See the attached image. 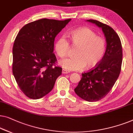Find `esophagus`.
Instances as JSON below:
<instances>
[{
	"label": "esophagus",
	"mask_w": 133,
	"mask_h": 133,
	"mask_svg": "<svg viewBox=\"0 0 133 133\" xmlns=\"http://www.w3.org/2000/svg\"><path fill=\"white\" fill-rule=\"evenodd\" d=\"M69 72H69V71L66 70V69H63V70H62V73H63V74H69Z\"/></svg>",
	"instance_id": "esophagus-1"
}]
</instances>
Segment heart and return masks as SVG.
<instances>
[{"label": "heart", "mask_w": 133, "mask_h": 133, "mask_svg": "<svg viewBox=\"0 0 133 133\" xmlns=\"http://www.w3.org/2000/svg\"><path fill=\"white\" fill-rule=\"evenodd\" d=\"M73 45L78 48L74 52L75 57L66 58L59 61V64L67 70H80L86 66L95 67L100 62L105 54L106 43L103 38L87 28L75 30L70 35ZM55 50L61 58L66 57L69 50V42L63 35L57 41Z\"/></svg>", "instance_id": "obj_1"}]
</instances>
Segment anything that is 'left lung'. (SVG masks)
I'll list each match as a JSON object with an SVG mask.
<instances>
[{"label":"left lung","instance_id":"obj_1","mask_svg":"<svg viewBox=\"0 0 133 133\" xmlns=\"http://www.w3.org/2000/svg\"><path fill=\"white\" fill-rule=\"evenodd\" d=\"M102 29L107 48L99 63L87 72L74 89L78 96L89 102L101 99L111 90L118 78L122 62V47L120 38L112 28L95 20H87Z\"/></svg>","mask_w":133,"mask_h":133}]
</instances>
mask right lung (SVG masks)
Listing matches in <instances>:
<instances>
[{
  "mask_svg": "<svg viewBox=\"0 0 133 133\" xmlns=\"http://www.w3.org/2000/svg\"><path fill=\"white\" fill-rule=\"evenodd\" d=\"M71 20L42 18L24 26L12 48V74L26 96L37 99L53 89L62 68L55 66V37Z\"/></svg>",
  "mask_w": 133,
  "mask_h": 133,
  "instance_id": "add662e5",
  "label": "right lung"
}]
</instances>
